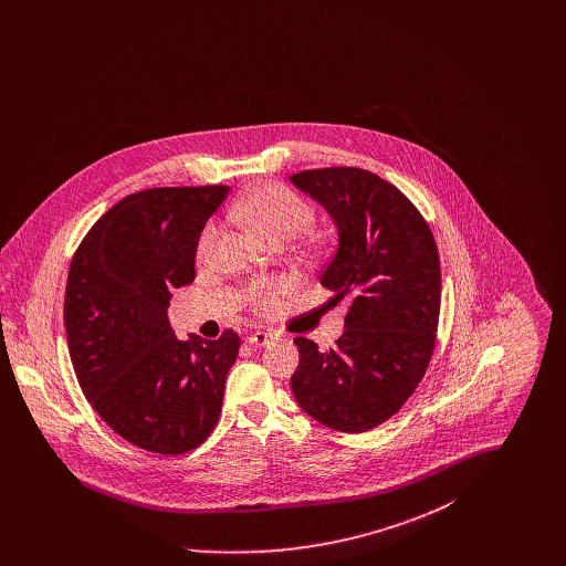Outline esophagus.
Here are the masks:
<instances>
[{
	"label": "esophagus",
	"mask_w": 566,
	"mask_h": 566,
	"mask_svg": "<svg viewBox=\"0 0 566 566\" xmlns=\"http://www.w3.org/2000/svg\"><path fill=\"white\" fill-rule=\"evenodd\" d=\"M245 344H250L252 348H265V346L273 344V335L265 333V331H256V333L245 337Z\"/></svg>",
	"instance_id": "1"
}]
</instances>
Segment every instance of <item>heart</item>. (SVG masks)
I'll return each mask as SVG.
<instances>
[{
	"mask_svg": "<svg viewBox=\"0 0 566 566\" xmlns=\"http://www.w3.org/2000/svg\"><path fill=\"white\" fill-rule=\"evenodd\" d=\"M231 218L240 220L263 243H286L303 235L312 229L316 212L314 208L301 199L295 190L271 182L256 189L248 190L242 199H238L231 208ZM216 238V224H208L197 242V256L206 261L212 252ZM307 252L318 256L323 252L316 235H310ZM291 293V282L282 277L256 280L243 291L242 301L254 314L268 316L284 296Z\"/></svg>",
	"mask_w": 566,
	"mask_h": 566,
	"instance_id": "b5f03b06",
	"label": "heart"
}]
</instances>
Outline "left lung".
Masks as SVG:
<instances>
[{
  "label": "left lung",
  "instance_id": "1",
  "mask_svg": "<svg viewBox=\"0 0 566 566\" xmlns=\"http://www.w3.org/2000/svg\"><path fill=\"white\" fill-rule=\"evenodd\" d=\"M333 216L339 248L321 275L331 301L348 298L346 331L318 350L295 337L296 403L339 432L392 418L429 369L441 307V265L431 227L388 180L358 167L291 176Z\"/></svg>",
  "mask_w": 566,
  "mask_h": 566
}]
</instances>
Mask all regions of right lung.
Returning a JSON list of instances; mask_svg holds the SVG:
<instances>
[{"label": "right lung", "instance_id": "obj_1", "mask_svg": "<svg viewBox=\"0 0 566 566\" xmlns=\"http://www.w3.org/2000/svg\"><path fill=\"white\" fill-rule=\"evenodd\" d=\"M229 187H159L120 199L84 235L65 286L67 348L82 392L146 452L199 448L222 411L240 335L180 342L171 289L195 280L199 235Z\"/></svg>", "mask_w": 566, "mask_h": 566}]
</instances>
